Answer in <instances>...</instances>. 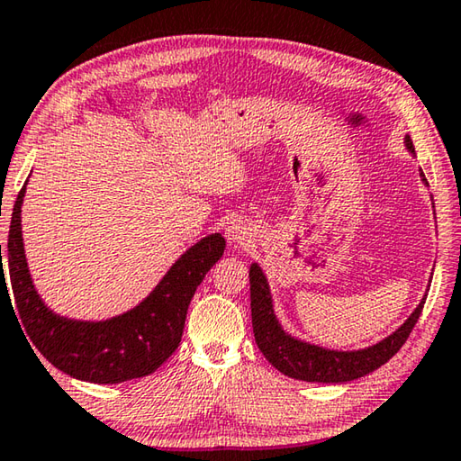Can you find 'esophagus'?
I'll list each match as a JSON object with an SVG mask.
<instances>
[{
  "instance_id": "esophagus-1",
  "label": "esophagus",
  "mask_w": 461,
  "mask_h": 461,
  "mask_svg": "<svg viewBox=\"0 0 461 461\" xmlns=\"http://www.w3.org/2000/svg\"><path fill=\"white\" fill-rule=\"evenodd\" d=\"M225 236H228L231 246H241V244H246L249 238H252V231H249V228L244 221L236 220V221H231L228 225V230H225Z\"/></svg>"
}]
</instances>
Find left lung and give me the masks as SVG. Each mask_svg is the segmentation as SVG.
I'll return each mask as SVG.
<instances>
[{
	"instance_id": "obj_1",
	"label": "left lung",
	"mask_w": 461,
	"mask_h": 461,
	"mask_svg": "<svg viewBox=\"0 0 461 461\" xmlns=\"http://www.w3.org/2000/svg\"><path fill=\"white\" fill-rule=\"evenodd\" d=\"M407 148L415 152L411 138L407 136ZM423 181L427 185L425 175ZM427 294L419 307L412 311V315L404 321L399 330L386 339L357 352H335L319 346H311L301 339H294L283 331V327L276 321L275 311H272V296L267 283V276L260 270L258 264L249 267V305H252V327L254 338L258 343L264 357L286 376L305 380V382H349L362 378L366 374L378 370L382 364H386L393 357L402 343L409 339L412 327L419 321L420 311H423Z\"/></svg>"
}]
</instances>
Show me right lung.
Segmentation results:
<instances>
[{
	"instance_id": "1",
	"label": "right lung",
	"mask_w": 461,
	"mask_h": 461,
	"mask_svg": "<svg viewBox=\"0 0 461 461\" xmlns=\"http://www.w3.org/2000/svg\"><path fill=\"white\" fill-rule=\"evenodd\" d=\"M24 193L26 185L14 205L7 238V268L14 307L34 348L54 368L95 384H118L148 376L160 368L181 343L186 309L203 278L223 256L225 238L221 233H212L186 249L158 286L128 313L97 323L73 321L52 313L30 278L20 225ZM0 267V293H7L4 262Z\"/></svg>"
}]
</instances>
